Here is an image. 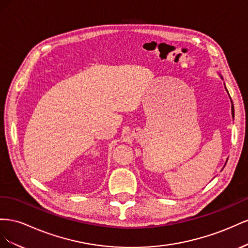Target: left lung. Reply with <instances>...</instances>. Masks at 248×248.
<instances>
[{"mask_svg":"<svg viewBox=\"0 0 248 248\" xmlns=\"http://www.w3.org/2000/svg\"><path fill=\"white\" fill-rule=\"evenodd\" d=\"M219 76H220V78L223 80L222 76H221V75H219ZM224 86H225V85H224ZM225 90H226V93H228V94H229V96H230V93H229L228 89H226V87H225ZM230 98H231V96H230ZM231 103H232V117L234 118V117H235V109H234V105H232V98H231ZM226 162H228V160H226ZM226 162H225V164H226ZM225 164H224V166H225Z\"/></svg>","mask_w":248,"mask_h":248,"instance_id":"8db88e82","label":"left lung"}]
</instances>
